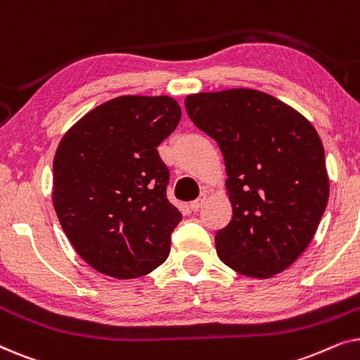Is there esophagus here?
Wrapping results in <instances>:
<instances>
[{"mask_svg": "<svg viewBox=\"0 0 360 360\" xmlns=\"http://www.w3.org/2000/svg\"><path fill=\"white\" fill-rule=\"evenodd\" d=\"M205 200H206V195L203 193V195H201V196H200V198H198V200L191 201V203H190V210H191V211H198V210L201 208V205H203V203H205Z\"/></svg>", "mask_w": 360, "mask_h": 360, "instance_id": "esophagus-1", "label": "esophagus"}]
</instances>
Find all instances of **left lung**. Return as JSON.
Wrapping results in <instances>:
<instances>
[{
	"instance_id": "1",
	"label": "left lung",
	"mask_w": 360,
	"mask_h": 360,
	"mask_svg": "<svg viewBox=\"0 0 360 360\" xmlns=\"http://www.w3.org/2000/svg\"><path fill=\"white\" fill-rule=\"evenodd\" d=\"M185 108L224 157L233 218L216 233L218 257L248 277L282 272L311 243L328 205L316 129L293 108L249 88L196 93Z\"/></svg>"
}]
</instances>
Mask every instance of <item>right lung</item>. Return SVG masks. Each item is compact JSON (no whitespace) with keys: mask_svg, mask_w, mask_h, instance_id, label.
<instances>
[{"mask_svg":"<svg viewBox=\"0 0 360 360\" xmlns=\"http://www.w3.org/2000/svg\"><path fill=\"white\" fill-rule=\"evenodd\" d=\"M180 117L170 96H120L62 137L53 208L78 255L98 272L136 278L169 257L181 213L167 198L170 172L157 147Z\"/></svg>","mask_w":360,"mask_h":360,"instance_id":"1","label":"right lung"}]
</instances>
